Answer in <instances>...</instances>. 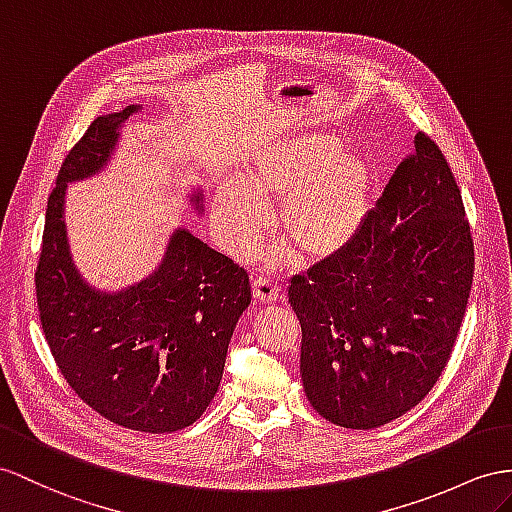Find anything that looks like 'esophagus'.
Returning <instances> with one entry per match:
<instances>
[{
  "label": "esophagus",
  "instance_id": "esophagus-1",
  "mask_svg": "<svg viewBox=\"0 0 512 512\" xmlns=\"http://www.w3.org/2000/svg\"><path fill=\"white\" fill-rule=\"evenodd\" d=\"M281 287L274 283L268 277H257L253 281V296L259 300V303H274L279 298Z\"/></svg>",
  "mask_w": 512,
  "mask_h": 512
}]
</instances>
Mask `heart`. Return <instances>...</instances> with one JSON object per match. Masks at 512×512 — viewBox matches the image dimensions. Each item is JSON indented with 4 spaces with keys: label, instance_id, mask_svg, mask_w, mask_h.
I'll list each match as a JSON object with an SVG mask.
<instances>
[{
    "label": "heart",
    "instance_id": "heart-1",
    "mask_svg": "<svg viewBox=\"0 0 512 512\" xmlns=\"http://www.w3.org/2000/svg\"><path fill=\"white\" fill-rule=\"evenodd\" d=\"M372 173L361 155L333 136L307 134L268 153L248 183H222L214 227L222 246L253 257L270 225L266 203L279 207V229L298 257L326 259L355 238L368 205Z\"/></svg>",
    "mask_w": 512,
    "mask_h": 512
}]
</instances>
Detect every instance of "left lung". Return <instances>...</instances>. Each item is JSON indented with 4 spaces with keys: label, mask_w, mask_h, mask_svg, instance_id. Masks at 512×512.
<instances>
[{
    "label": "left lung",
    "mask_w": 512,
    "mask_h": 512,
    "mask_svg": "<svg viewBox=\"0 0 512 512\" xmlns=\"http://www.w3.org/2000/svg\"><path fill=\"white\" fill-rule=\"evenodd\" d=\"M471 279L461 190L437 142L417 131L355 238L287 290L313 409L370 430L422 402L452 357Z\"/></svg>",
    "instance_id": "obj_1"
}]
</instances>
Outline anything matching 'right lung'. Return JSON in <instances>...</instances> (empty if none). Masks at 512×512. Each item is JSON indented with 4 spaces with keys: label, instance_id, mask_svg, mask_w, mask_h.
Segmentation results:
<instances>
[{
    "label": "right lung",
    "instance_id": "obj_1",
    "mask_svg": "<svg viewBox=\"0 0 512 512\" xmlns=\"http://www.w3.org/2000/svg\"><path fill=\"white\" fill-rule=\"evenodd\" d=\"M97 116L64 157L34 270L38 318L64 381L110 422L140 432L194 424L218 391L233 326L251 305L240 264L177 231L162 266L123 294H99L75 272L62 205L67 183L97 173L134 114Z\"/></svg>",
    "mask_w": 512,
    "mask_h": 512
}]
</instances>
